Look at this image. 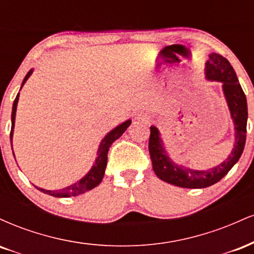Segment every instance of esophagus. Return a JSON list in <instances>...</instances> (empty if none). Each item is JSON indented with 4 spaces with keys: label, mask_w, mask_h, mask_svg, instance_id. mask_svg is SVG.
I'll use <instances>...</instances> for the list:
<instances>
[{
    "label": "esophagus",
    "mask_w": 254,
    "mask_h": 254,
    "mask_svg": "<svg viewBox=\"0 0 254 254\" xmlns=\"http://www.w3.org/2000/svg\"><path fill=\"white\" fill-rule=\"evenodd\" d=\"M137 119H141V121H144V122H148L149 121V116L147 115V113H143V112H141V113H138V115H137V117H136Z\"/></svg>",
    "instance_id": "esophagus-1"
}]
</instances>
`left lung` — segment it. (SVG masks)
Returning <instances> with one entry per match:
<instances>
[{
    "label": "left lung",
    "instance_id": "1",
    "mask_svg": "<svg viewBox=\"0 0 254 254\" xmlns=\"http://www.w3.org/2000/svg\"><path fill=\"white\" fill-rule=\"evenodd\" d=\"M206 77L223 83V92L228 103L230 115L235 125V143L232 154L226 161L208 171H194L178 166L171 161L162 147L159 130L150 127L149 154L155 174L164 182L186 189H204L220 182L240 159L246 142L247 101L243 88L227 58L218 54H211L206 62Z\"/></svg>",
    "mask_w": 254,
    "mask_h": 254
}]
</instances>
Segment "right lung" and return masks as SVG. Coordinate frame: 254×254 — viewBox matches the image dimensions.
I'll return each instance as SVG.
<instances>
[{
    "label": "right lung",
    "instance_id": "1",
    "mask_svg": "<svg viewBox=\"0 0 254 254\" xmlns=\"http://www.w3.org/2000/svg\"><path fill=\"white\" fill-rule=\"evenodd\" d=\"M32 74V70L28 71V74L26 75L24 81H22L21 87L24 86L27 78L30 77V75ZM17 100H19V94L16 95L15 100H14L13 104V111H11V130H10V141L11 137H13V127H14V123H15V113H16V105H17ZM131 124V121H127L124 122L123 124H121L119 127L113 129L111 132L107 133V136L101 141L100 147H99L98 150V157L95 160V164L93 165L92 170L89 171V173L87 174L86 177L82 178L80 182L72 184V185L68 186V188H64L62 190H56V191H49V190H43V189L36 188L38 190H40L44 193H48L50 196L54 197H60V198H64V197H71V196H77V194L83 193V192L92 190L94 189L95 186H98L99 184L101 183L103 180L104 174H105V168H106L107 165V153H109L110 147L112 145L113 142L116 139H118L123 133L125 132V130L127 129V127ZM13 148V147H11Z\"/></svg>",
    "mask_w": 254,
    "mask_h": 254
}]
</instances>
